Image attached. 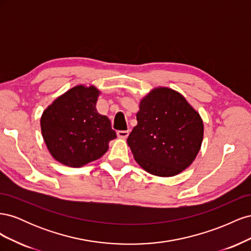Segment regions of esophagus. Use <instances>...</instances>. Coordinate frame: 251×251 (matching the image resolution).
Returning <instances> with one entry per match:
<instances>
[{"mask_svg": "<svg viewBox=\"0 0 251 251\" xmlns=\"http://www.w3.org/2000/svg\"><path fill=\"white\" fill-rule=\"evenodd\" d=\"M117 136L119 138H126L128 136V131H118L117 132Z\"/></svg>", "mask_w": 251, "mask_h": 251, "instance_id": "34e87169", "label": "esophagus"}]
</instances>
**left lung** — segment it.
Returning <instances> with one entry per match:
<instances>
[{
	"label": "left lung",
	"mask_w": 251,
	"mask_h": 251,
	"mask_svg": "<svg viewBox=\"0 0 251 251\" xmlns=\"http://www.w3.org/2000/svg\"><path fill=\"white\" fill-rule=\"evenodd\" d=\"M138 124L127 137L135 160L151 175L175 176L192 164L203 139V121L180 93L151 91L140 101Z\"/></svg>",
	"instance_id": "8db88e82"
}]
</instances>
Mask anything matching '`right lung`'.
I'll return each mask as SVG.
<instances>
[{
	"label": "right lung",
	"mask_w": 251,
	"mask_h": 251,
	"mask_svg": "<svg viewBox=\"0 0 251 251\" xmlns=\"http://www.w3.org/2000/svg\"><path fill=\"white\" fill-rule=\"evenodd\" d=\"M98 94L94 87H74L44 111L43 138L58 162L80 168L100 158L116 138L110 119L96 111Z\"/></svg>",
	"instance_id": "add662e5"
}]
</instances>
